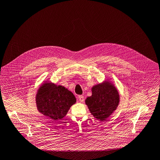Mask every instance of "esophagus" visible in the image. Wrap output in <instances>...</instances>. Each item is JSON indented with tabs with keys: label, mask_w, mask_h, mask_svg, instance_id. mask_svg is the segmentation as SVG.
Listing matches in <instances>:
<instances>
[{
	"label": "esophagus",
	"mask_w": 160,
	"mask_h": 160,
	"mask_svg": "<svg viewBox=\"0 0 160 160\" xmlns=\"http://www.w3.org/2000/svg\"><path fill=\"white\" fill-rule=\"evenodd\" d=\"M78 99H79V102H84V96H82V95H79V96L78 97Z\"/></svg>",
	"instance_id": "obj_1"
}]
</instances>
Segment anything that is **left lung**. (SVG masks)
I'll return each instance as SVG.
<instances>
[{
  "mask_svg": "<svg viewBox=\"0 0 160 160\" xmlns=\"http://www.w3.org/2000/svg\"><path fill=\"white\" fill-rule=\"evenodd\" d=\"M92 92V95L87 97L86 104L95 118L104 120L116 109L120 100L118 92L109 81L93 86Z\"/></svg>",
  "mask_w": 160,
  "mask_h": 160,
  "instance_id": "1",
  "label": "left lung"
}]
</instances>
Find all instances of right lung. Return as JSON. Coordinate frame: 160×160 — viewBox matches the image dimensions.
<instances>
[{
    "instance_id": "obj_1",
    "label": "right lung",
    "mask_w": 160,
    "mask_h": 160,
    "mask_svg": "<svg viewBox=\"0 0 160 160\" xmlns=\"http://www.w3.org/2000/svg\"><path fill=\"white\" fill-rule=\"evenodd\" d=\"M76 102V99L72 92L63 86L51 82H44L36 95L38 111L55 120L65 116Z\"/></svg>"
}]
</instances>
